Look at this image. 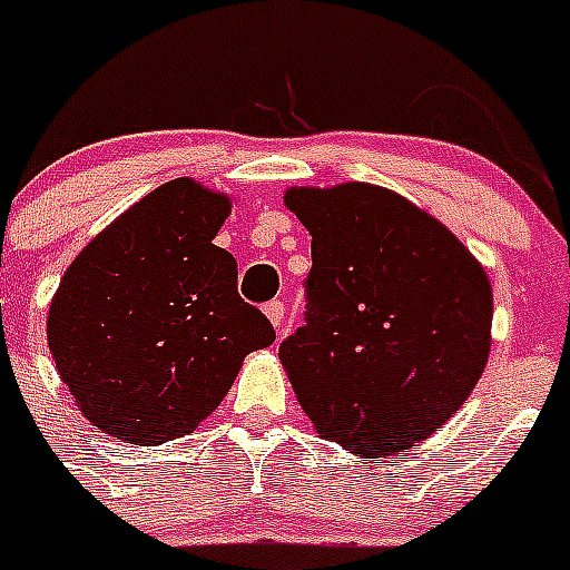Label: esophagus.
Masks as SVG:
<instances>
[{
  "instance_id": "obj_1",
  "label": "esophagus",
  "mask_w": 570,
  "mask_h": 570,
  "mask_svg": "<svg viewBox=\"0 0 570 570\" xmlns=\"http://www.w3.org/2000/svg\"><path fill=\"white\" fill-rule=\"evenodd\" d=\"M265 316H268L271 325L279 331L282 325H285V305H282V302H268V305H265Z\"/></svg>"
}]
</instances>
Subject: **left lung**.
I'll use <instances>...</instances> for the list:
<instances>
[{"instance_id": "1", "label": "left lung", "mask_w": 570, "mask_h": 570, "mask_svg": "<svg viewBox=\"0 0 570 570\" xmlns=\"http://www.w3.org/2000/svg\"><path fill=\"white\" fill-rule=\"evenodd\" d=\"M311 234L305 325L279 345L302 411L351 454L394 456L471 396L491 351L485 268L440 219L367 183L291 188Z\"/></svg>"}]
</instances>
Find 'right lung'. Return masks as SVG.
<instances>
[{"mask_svg": "<svg viewBox=\"0 0 570 570\" xmlns=\"http://www.w3.org/2000/svg\"><path fill=\"white\" fill-rule=\"evenodd\" d=\"M230 196L188 176L159 185L85 245L48 311L65 387L99 431L159 445L194 431L250 351L276 340L236 294V259L214 245Z\"/></svg>", "mask_w": 570, "mask_h": 570, "instance_id": "1", "label": "right lung"}]
</instances>
